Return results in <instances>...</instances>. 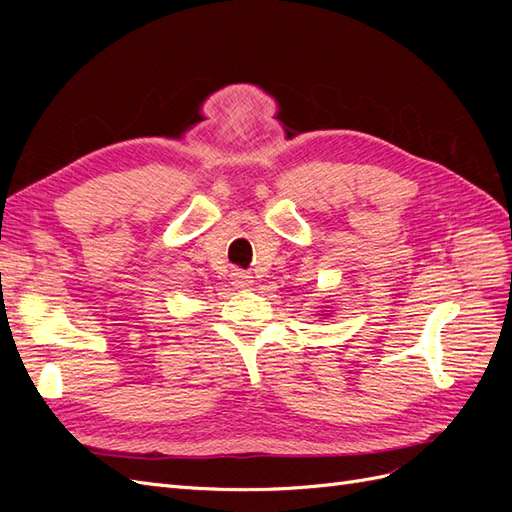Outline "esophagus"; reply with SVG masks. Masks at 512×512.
<instances>
[{
  "instance_id": "34e87169",
  "label": "esophagus",
  "mask_w": 512,
  "mask_h": 512,
  "mask_svg": "<svg viewBox=\"0 0 512 512\" xmlns=\"http://www.w3.org/2000/svg\"><path fill=\"white\" fill-rule=\"evenodd\" d=\"M230 280H232V284H235L237 288H250V286H254V277H252L250 273L241 271V269H235V271H232Z\"/></svg>"
}]
</instances>
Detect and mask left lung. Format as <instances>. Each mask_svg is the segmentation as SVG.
<instances>
[{
  "label": "left lung",
  "instance_id": "obj_1",
  "mask_svg": "<svg viewBox=\"0 0 512 512\" xmlns=\"http://www.w3.org/2000/svg\"><path fill=\"white\" fill-rule=\"evenodd\" d=\"M327 312H329V309H327ZM318 316H322V318H329V314H324V312H320Z\"/></svg>",
  "mask_w": 512,
  "mask_h": 512
}]
</instances>
